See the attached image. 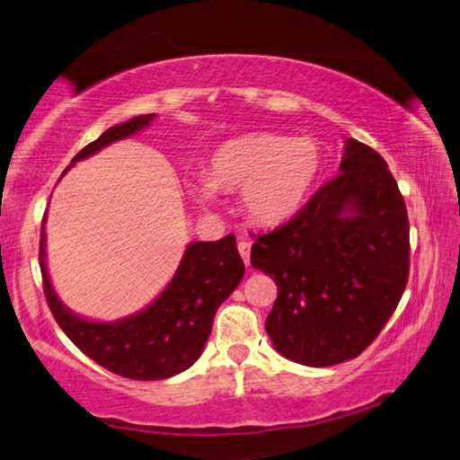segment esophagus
<instances>
[{"label":"esophagus","mask_w":460,"mask_h":460,"mask_svg":"<svg viewBox=\"0 0 460 460\" xmlns=\"http://www.w3.org/2000/svg\"><path fill=\"white\" fill-rule=\"evenodd\" d=\"M237 250H239V253H242V258H243V261H245V266H250V252H252V243L247 242V239H243V242H239Z\"/></svg>","instance_id":"34e87169"}]
</instances>
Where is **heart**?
I'll list each match as a JSON object with an SVG mask.
<instances>
[{
	"instance_id": "b5f03b06",
	"label": "heart",
	"mask_w": 460,
	"mask_h": 460,
	"mask_svg": "<svg viewBox=\"0 0 460 460\" xmlns=\"http://www.w3.org/2000/svg\"><path fill=\"white\" fill-rule=\"evenodd\" d=\"M322 172V149L307 137L243 135L218 145L207 178L190 184L192 196L210 207L218 190H242L245 213L261 225H279L303 207Z\"/></svg>"
}]
</instances>
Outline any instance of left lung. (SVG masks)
I'll use <instances>...</instances> for the list:
<instances>
[{"label": "left lung", "instance_id": "obj_1", "mask_svg": "<svg viewBox=\"0 0 460 460\" xmlns=\"http://www.w3.org/2000/svg\"><path fill=\"white\" fill-rule=\"evenodd\" d=\"M252 266L279 287L266 319L276 352L305 367L356 358L410 276V221L387 162L346 138L338 176L288 223L258 235Z\"/></svg>", "mask_w": 460, "mask_h": 460}]
</instances>
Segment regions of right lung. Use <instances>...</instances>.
<instances>
[{"instance_id":"right-lung-1","label":"right lung","mask_w":460,"mask_h":460,"mask_svg":"<svg viewBox=\"0 0 460 460\" xmlns=\"http://www.w3.org/2000/svg\"><path fill=\"white\" fill-rule=\"evenodd\" d=\"M155 116H135L104 130L73 157L71 165L106 145L137 135ZM40 272L55 322L85 356L114 375L135 381H162L190 368L200 358L218 305L242 282L245 266L231 233L218 242H192L172 282L149 307L108 323L75 315L55 295L45 264V227L40 229Z\"/></svg>"}]
</instances>
